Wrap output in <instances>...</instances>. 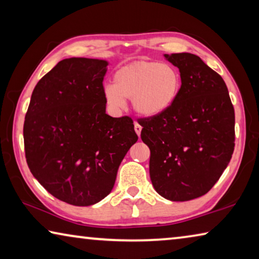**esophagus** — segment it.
Returning a JSON list of instances; mask_svg holds the SVG:
<instances>
[{
  "mask_svg": "<svg viewBox=\"0 0 259 259\" xmlns=\"http://www.w3.org/2000/svg\"><path fill=\"white\" fill-rule=\"evenodd\" d=\"M135 131H136V134H137L138 136L140 135V133H142V126H140L137 122H135Z\"/></svg>",
  "mask_w": 259,
  "mask_h": 259,
  "instance_id": "1",
  "label": "esophagus"
}]
</instances>
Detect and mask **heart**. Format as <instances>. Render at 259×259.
<instances>
[{"label": "heart", "instance_id": "heart-1", "mask_svg": "<svg viewBox=\"0 0 259 259\" xmlns=\"http://www.w3.org/2000/svg\"><path fill=\"white\" fill-rule=\"evenodd\" d=\"M182 75L171 64L139 60L124 65L104 89L109 109L119 112L131 99L134 111L147 119L168 112L181 95Z\"/></svg>", "mask_w": 259, "mask_h": 259}]
</instances>
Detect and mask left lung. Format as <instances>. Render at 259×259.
Instances as JSON below:
<instances>
[{"label":"left lung","mask_w":259,"mask_h":259,"mask_svg":"<svg viewBox=\"0 0 259 259\" xmlns=\"http://www.w3.org/2000/svg\"><path fill=\"white\" fill-rule=\"evenodd\" d=\"M178 67L182 90L168 112L140 119V137L150 147V176L161 196L188 201L208 193L234 151L235 116L223 77L200 57L164 55Z\"/></svg>","instance_id":"left-lung-1"}]
</instances>
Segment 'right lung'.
Listing matches in <instances>:
<instances>
[{"label": "right lung", "mask_w": 259, "mask_h": 259, "mask_svg": "<svg viewBox=\"0 0 259 259\" xmlns=\"http://www.w3.org/2000/svg\"><path fill=\"white\" fill-rule=\"evenodd\" d=\"M107 60L67 58L35 85L24 123L25 154L33 176L64 202L102 201L138 140L128 116L106 114Z\"/></svg>", "instance_id": "1"}]
</instances>
